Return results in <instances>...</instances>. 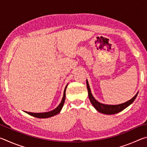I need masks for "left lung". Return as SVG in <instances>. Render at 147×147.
Masks as SVG:
<instances>
[{"label":"left lung","mask_w":147,"mask_h":147,"mask_svg":"<svg viewBox=\"0 0 147 147\" xmlns=\"http://www.w3.org/2000/svg\"><path fill=\"white\" fill-rule=\"evenodd\" d=\"M86 84H87V88H88L89 98V100H90V102L92 104V105L94 106V108H95L98 112L104 113V114H107V115H112V114L117 113L119 112H120V111H123V109H124L126 108H127L128 106H130L131 104H132L133 102L135 100V99L136 98L138 94V93H137V94L132 98L124 103L117 104V105H108V104H104L100 103L99 102L95 100V98L93 97V96L91 94L90 88H89L88 80H86Z\"/></svg>","instance_id":"left-lung-1"}]
</instances>
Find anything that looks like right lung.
Returning a JSON list of instances; mask_svg holds the SVG:
<instances>
[{"label":"right lung","mask_w":147,"mask_h":147,"mask_svg":"<svg viewBox=\"0 0 147 147\" xmlns=\"http://www.w3.org/2000/svg\"><path fill=\"white\" fill-rule=\"evenodd\" d=\"M67 85L66 86L65 88V89H64L63 96V98H62L61 102L56 108H55L54 109H53V110H52L51 111H48V112H44V113H32V112H27V111H25V112L26 113L29 114V115L35 117L41 118V119L51 117L54 116V115H57V114H58L59 112H60V111L61 110L62 108H63V106L64 102H65V91H66L67 87Z\"/></svg>","instance_id":"right-lung-1"}]
</instances>
